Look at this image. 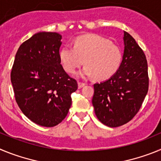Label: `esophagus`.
I'll return each mask as SVG.
<instances>
[{
    "label": "esophagus",
    "mask_w": 161,
    "mask_h": 161,
    "mask_svg": "<svg viewBox=\"0 0 161 161\" xmlns=\"http://www.w3.org/2000/svg\"><path fill=\"white\" fill-rule=\"evenodd\" d=\"M85 85V84L83 83V82L78 81V88H79V89H81V88L84 87Z\"/></svg>",
    "instance_id": "esophagus-1"
}]
</instances>
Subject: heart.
I'll list each match as a JSON object with an SVG mask.
<instances>
[{"instance_id":"1","label":"heart","mask_w":161,"mask_h":161,"mask_svg":"<svg viewBox=\"0 0 161 161\" xmlns=\"http://www.w3.org/2000/svg\"><path fill=\"white\" fill-rule=\"evenodd\" d=\"M59 57L68 73H75L85 63L86 66L79 72L80 76H94L98 80H105L119 70L123 55L120 48L107 38L98 35H88L78 37L74 47L64 46Z\"/></svg>"}]
</instances>
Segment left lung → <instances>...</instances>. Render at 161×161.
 <instances>
[{"label":"left lung","mask_w":161,"mask_h":161,"mask_svg":"<svg viewBox=\"0 0 161 161\" xmlns=\"http://www.w3.org/2000/svg\"><path fill=\"white\" fill-rule=\"evenodd\" d=\"M124 53L117 72L106 81L94 84L93 106L101 123L123 126L141 108L148 91L147 62L135 38L124 31Z\"/></svg>","instance_id":"obj_1"}]
</instances>
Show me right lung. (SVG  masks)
Masks as SVG:
<instances>
[{"label":"right lung","mask_w":161,"mask_h":161,"mask_svg":"<svg viewBox=\"0 0 161 161\" xmlns=\"http://www.w3.org/2000/svg\"><path fill=\"white\" fill-rule=\"evenodd\" d=\"M62 36L39 32L19 47L10 74L15 100L32 122L46 127L60 123L72 105L71 94L77 89L60 64Z\"/></svg>","instance_id":"right-lung-1"}]
</instances>
